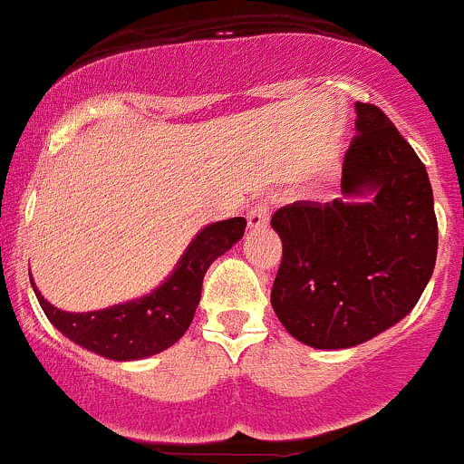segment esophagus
<instances>
[{
  "label": "esophagus",
  "instance_id": "34e87169",
  "mask_svg": "<svg viewBox=\"0 0 464 464\" xmlns=\"http://www.w3.org/2000/svg\"><path fill=\"white\" fill-rule=\"evenodd\" d=\"M267 219H270V208L266 203H256L252 210L246 212V224H249V228L266 227Z\"/></svg>",
  "mask_w": 464,
  "mask_h": 464
}]
</instances>
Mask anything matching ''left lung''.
Wrapping results in <instances>:
<instances>
[{"label": "left lung", "instance_id": "1", "mask_svg": "<svg viewBox=\"0 0 464 464\" xmlns=\"http://www.w3.org/2000/svg\"><path fill=\"white\" fill-rule=\"evenodd\" d=\"M354 111L343 197L272 215L284 245L272 309L288 334L318 350L354 348L405 318L437 258L426 167L382 110L354 102Z\"/></svg>", "mask_w": 464, "mask_h": 464}]
</instances>
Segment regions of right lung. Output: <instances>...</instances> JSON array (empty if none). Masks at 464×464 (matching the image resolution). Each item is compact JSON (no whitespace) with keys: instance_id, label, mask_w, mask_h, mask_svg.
I'll return each mask as SVG.
<instances>
[{"instance_id":"add662e5","label":"right lung","mask_w":464,"mask_h":464,"mask_svg":"<svg viewBox=\"0 0 464 464\" xmlns=\"http://www.w3.org/2000/svg\"><path fill=\"white\" fill-rule=\"evenodd\" d=\"M245 218L208 224L192 237L171 275L158 288L107 309L72 314L50 304L34 284V276L32 288L47 320L80 348L114 362L153 357L188 332L201 300L208 267L245 236Z\"/></svg>"}]
</instances>
